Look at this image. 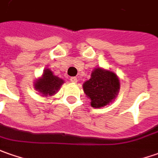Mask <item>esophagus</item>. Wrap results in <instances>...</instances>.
Here are the masks:
<instances>
[{
	"mask_svg": "<svg viewBox=\"0 0 158 158\" xmlns=\"http://www.w3.org/2000/svg\"><path fill=\"white\" fill-rule=\"evenodd\" d=\"M70 80H71V82H73V83H77V82H78V79H77L76 77H72V78L70 79Z\"/></svg>",
	"mask_w": 158,
	"mask_h": 158,
	"instance_id": "esophagus-1",
	"label": "esophagus"
}]
</instances>
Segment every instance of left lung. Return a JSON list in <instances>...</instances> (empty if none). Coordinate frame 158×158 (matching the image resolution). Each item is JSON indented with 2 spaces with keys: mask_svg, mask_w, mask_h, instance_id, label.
<instances>
[{
  "mask_svg": "<svg viewBox=\"0 0 158 158\" xmlns=\"http://www.w3.org/2000/svg\"><path fill=\"white\" fill-rule=\"evenodd\" d=\"M83 89L91 100V106L101 107L114 100L119 93L120 81L114 73L96 68L91 74V79L84 83Z\"/></svg>",
  "mask_w": 158,
  "mask_h": 158,
  "instance_id": "8db88e82",
  "label": "left lung"
}]
</instances>
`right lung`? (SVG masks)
Masks as SVG:
<instances>
[{
    "label": "right lung",
    "instance_id": "1",
    "mask_svg": "<svg viewBox=\"0 0 158 158\" xmlns=\"http://www.w3.org/2000/svg\"><path fill=\"white\" fill-rule=\"evenodd\" d=\"M63 83V79L54 76L51 70L46 69L44 72L42 78L35 81V88L39 91L43 96L53 95Z\"/></svg>",
    "mask_w": 158,
    "mask_h": 158
}]
</instances>
